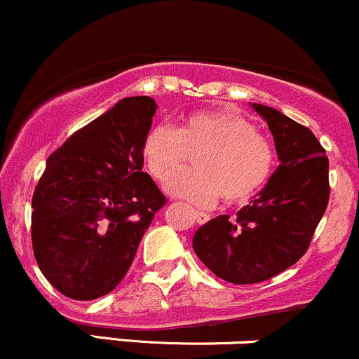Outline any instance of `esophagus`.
Returning a JSON list of instances; mask_svg holds the SVG:
<instances>
[{
  "instance_id": "1",
  "label": "esophagus",
  "mask_w": 359,
  "mask_h": 359,
  "mask_svg": "<svg viewBox=\"0 0 359 359\" xmlns=\"http://www.w3.org/2000/svg\"><path fill=\"white\" fill-rule=\"evenodd\" d=\"M194 217H196V221L199 222V224H204V222H208L211 217H209V214L205 212H201V211H194Z\"/></svg>"
}]
</instances>
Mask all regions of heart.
<instances>
[{
	"mask_svg": "<svg viewBox=\"0 0 359 359\" xmlns=\"http://www.w3.org/2000/svg\"><path fill=\"white\" fill-rule=\"evenodd\" d=\"M191 158L196 170L179 177ZM147 170L174 197L196 205L245 204L265 187L275 167V148L236 111H201L177 130L156 126L142 147Z\"/></svg>",
	"mask_w": 359,
	"mask_h": 359,
	"instance_id": "heart-1",
	"label": "heart"
}]
</instances>
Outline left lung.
<instances>
[{
    "mask_svg": "<svg viewBox=\"0 0 359 359\" xmlns=\"http://www.w3.org/2000/svg\"><path fill=\"white\" fill-rule=\"evenodd\" d=\"M273 135L280 165L236 216L214 217L192 246L214 275L238 285L265 282L297 263L329 203V160L311 130L269 106L251 104Z\"/></svg>",
    "mask_w": 359,
    "mask_h": 359,
    "instance_id": "obj_1",
    "label": "left lung"
}]
</instances>
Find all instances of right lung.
<instances>
[{
  "label": "right lung",
  "instance_id": "obj_1",
  "mask_svg": "<svg viewBox=\"0 0 359 359\" xmlns=\"http://www.w3.org/2000/svg\"><path fill=\"white\" fill-rule=\"evenodd\" d=\"M155 111L151 97H125L48 156L32 199V245L43 277L65 297L109 294L165 204L142 170Z\"/></svg>",
  "mask_w": 359,
  "mask_h": 359
}]
</instances>
